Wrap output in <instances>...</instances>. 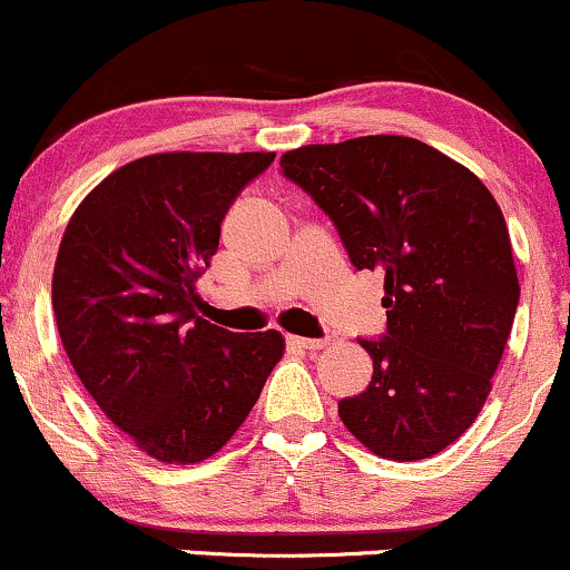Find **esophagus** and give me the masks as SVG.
Wrapping results in <instances>:
<instances>
[{
	"label": "esophagus",
	"instance_id": "esophagus-1",
	"mask_svg": "<svg viewBox=\"0 0 570 570\" xmlns=\"http://www.w3.org/2000/svg\"><path fill=\"white\" fill-rule=\"evenodd\" d=\"M289 345H294V348H303V351H322V348H326V340H311V337L289 335Z\"/></svg>",
	"mask_w": 570,
	"mask_h": 570
}]
</instances>
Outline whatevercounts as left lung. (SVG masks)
<instances>
[{"instance_id": "obj_1", "label": "left lung", "mask_w": 570, "mask_h": 570, "mask_svg": "<svg viewBox=\"0 0 570 570\" xmlns=\"http://www.w3.org/2000/svg\"><path fill=\"white\" fill-rule=\"evenodd\" d=\"M281 171L335 222L358 271L385 276L383 340H358L372 381L340 421L389 461L442 453L480 415L520 284L490 189L410 136H358L281 155Z\"/></svg>"}]
</instances>
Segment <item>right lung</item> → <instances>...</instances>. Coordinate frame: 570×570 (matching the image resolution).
I'll list each match as a JSON object with an SVG mask.
<instances>
[{
	"label": "right lung",
	"instance_id": "obj_1",
	"mask_svg": "<svg viewBox=\"0 0 570 570\" xmlns=\"http://www.w3.org/2000/svg\"><path fill=\"white\" fill-rule=\"evenodd\" d=\"M276 153H160L85 195L53 267L71 367L149 458L189 466L230 442L284 356L276 330L235 335L195 313L222 219Z\"/></svg>",
	"mask_w": 570,
	"mask_h": 570
}]
</instances>
